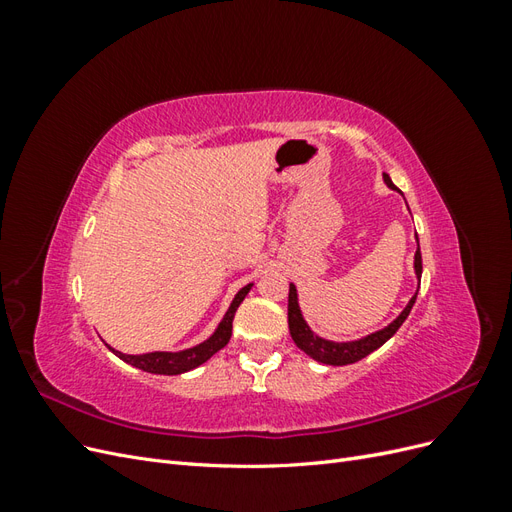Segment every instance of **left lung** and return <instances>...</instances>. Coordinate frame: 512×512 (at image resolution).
Wrapping results in <instances>:
<instances>
[{"mask_svg": "<svg viewBox=\"0 0 512 512\" xmlns=\"http://www.w3.org/2000/svg\"><path fill=\"white\" fill-rule=\"evenodd\" d=\"M384 181H386V185H389V188L397 190L393 181L389 179V175H384ZM414 271H416V277H418V284H421V273H423L421 247H418L416 254H414ZM416 294L410 299V303L406 305L404 312H401L389 324V327H384L382 331H376V333H371V335L361 337V339H354V342H329V339L318 337L312 329L307 327V322L303 320L301 309H299L297 288H294V284H290V292H288V329H290L294 344H297L307 356H312L314 361H320L324 365H350V363L365 359L367 354H371L374 350H378L382 344L389 342V339L397 333L401 324H404V320L408 318L410 309L416 301Z\"/></svg>", "mask_w": 512, "mask_h": 512, "instance_id": "left-lung-1", "label": "left lung"}]
</instances>
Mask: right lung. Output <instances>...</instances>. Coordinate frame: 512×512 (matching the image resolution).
<instances>
[{
    "label": "right lung",
    "mask_w": 512,
    "mask_h": 512,
    "mask_svg": "<svg viewBox=\"0 0 512 512\" xmlns=\"http://www.w3.org/2000/svg\"><path fill=\"white\" fill-rule=\"evenodd\" d=\"M252 284H247L245 288H241L237 292V297L232 299L230 307L226 316L222 318L220 327L215 329V333L207 339V342L198 344L194 348H188V350H181V352H147V354H123V352H117L113 350L121 361H126L138 369L143 371H149V374H164V376H177V374H183V371H190L198 365H203L207 359H211V356L222 350L228 339L232 335V318H235V312L237 307L241 305V301L245 299V294L250 292Z\"/></svg>",
    "instance_id": "right-lung-1"
}]
</instances>
